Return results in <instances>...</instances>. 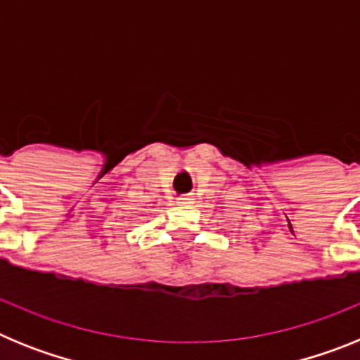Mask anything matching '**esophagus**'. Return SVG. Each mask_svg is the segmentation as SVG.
I'll use <instances>...</instances> for the list:
<instances>
[{"label":"esophagus","mask_w":360,"mask_h":360,"mask_svg":"<svg viewBox=\"0 0 360 360\" xmlns=\"http://www.w3.org/2000/svg\"><path fill=\"white\" fill-rule=\"evenodd\" d=\"M176 203H178V205H189V203H193V198H191L189 195L180 196V198L176 200Z\"/></svg>","instance_id":"obj_1"}]
</instances>
